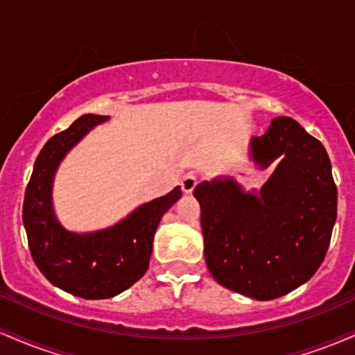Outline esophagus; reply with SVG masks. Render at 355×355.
<instances>
[{
  "mask_svg": "<svg viewBox=\"0 0 355 355\" xmlns=\"http://www.w3.org/2000/svg\"><path fill=\"white\" fill-rule=\"evenodd\" d=\"M195 187H197V175L187 173L182 180V190L185 191V193H191Z\"/></svg>",
  "mask_w": 355,
  "mask_h": 355,
  "instance_id": "34e87169",
  "label": "esophagus"
}]
</instances>
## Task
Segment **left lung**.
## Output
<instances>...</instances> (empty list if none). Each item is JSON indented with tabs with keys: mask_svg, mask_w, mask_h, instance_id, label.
Returning <instances> with one entry per match:
<instances>
[{
	"mask_svg": "<svg viewBox=\"0 0 355 355\" xmlns=\"http://www.w3.org/2000/svg\"><path fill=\"white\" fill-rule=\"evenodd\" d=\"M252 153L263 166L282 157L260 198L232 180L203 182L193 195L211 277L242 295L272 300L320 267L337 218V187L324 145L288 116L252 138Z\"/></svg>",
	"mask_w": 355,
	"mask_h": 355,
	"instance_id": "1",
	"label": "left lung"
}]
</instances>
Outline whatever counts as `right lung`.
<instances>
[{
    "label": "right lung",
    "mask_w": 355,
    "mask_h": 355,
    "mask_svg": "<svg viewBox=\"0 0 355 355\" xmlns=\"http://www.w3.org/2000/svg\"><path fill=\"white\" fill-rule=\"evenodd\" d=\"M105 120L108 116L83 115L46 141L35 162L23 203L28 247L36 267L61 291L89 300L121 294L145 275L155 230L182 197L180 187H175L107 230L83 235L64 230L51 209L56 166L76 141Z\"/></svg>",
    "instance_id": "obj_1"
}]
</instances>
